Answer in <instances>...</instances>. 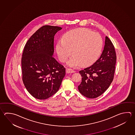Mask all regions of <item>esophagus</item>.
<instances>
[{
	"mask_svg": "<svg viewBox=\"0 0 135 135\" xmlns=\"http://www.w3.org/2000/svg\"><path fill=\"white\" fill-rule=\"evenodd\" d=\"M66 73H67V74H70V73H74L75 71H74L73 69L67 68V69H66Z\"/></svg>",
	"mask_w": 135,
	"mask_h": 135,
	"instance_id": "34e87169",
	"label": "esophagus"
}]
</instances>
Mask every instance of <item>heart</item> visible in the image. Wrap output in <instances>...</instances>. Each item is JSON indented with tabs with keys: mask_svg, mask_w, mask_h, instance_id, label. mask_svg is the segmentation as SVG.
Returning a JSON list of instances; mask_svg holds the SVG:
<instances>
[{
	"mask_svg": "<svg viewBox=\"0 0 135 135\" xmlns=\"http://www.w3.org/2000/svg\"><path fill=\"white\" fill-rule=\"evenodd\" d=\"M103 40L99 33L89 29L80 28L66 32L56 45V52L61 62H67L68 66L76 67L81 64L89 66L97 60L101 54Z\"/></svg>",
	"mask_w": 135,
	"mask_h": 135,
	"instance_id": "1",
	"label": "heart"
}]
</instances>
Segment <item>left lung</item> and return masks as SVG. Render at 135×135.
Instances as JSON below:
<instances>
[{
  "label": "left lung",
  "instance_id": "8db88e82",
  "mask_svg": "<svg viewBox=\"0 0 135 135\" xmlns=\"http://www.w3.org/2000/svg\"><path fill=\"white\" fill-rule=\"evenodd\" d=\"M117 56L114 46L108 37L101 55L92 65L79 71L82 80L80 93L89 98L99 97L108 88L114 77Z\"/></svg>",
  "mask_w": 135,
  "mask_h": 135
}]
</instances>
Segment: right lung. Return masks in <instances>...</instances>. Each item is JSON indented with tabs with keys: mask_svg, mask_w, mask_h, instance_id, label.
Listing matches in <instances>:
<instances>
[{
	"mask_svg": "<svg viewBox=\"0 0 135 135\" xmlns=\"http://www.w3.org/2000/svg\"><path fill=\"white\" fill-rule=\"evenodd\" d=\"M62 28L45 25L31 36L26 44L21 58L22 81L36 98L46 99L58 91L65 68L52 56L54 36Z\"/></svg>",
	"mask_w": 135,
	"mask_h": 135,
	"instance_id": "add662e5",
	"label": "right lung"
}]
</instances>
